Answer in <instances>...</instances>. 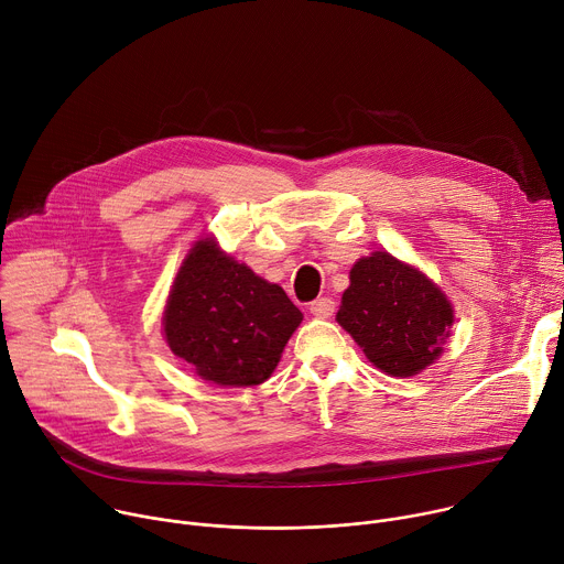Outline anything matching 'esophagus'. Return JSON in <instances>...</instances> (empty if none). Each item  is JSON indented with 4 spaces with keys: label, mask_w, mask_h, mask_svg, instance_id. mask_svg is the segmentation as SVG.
Masks as SVG:
<instances>
[{
    "label": "esophagus",
    "mask_w": 564,
    "mask_h": 564,
    "mask_svg": "<svg viewBox=\"0 0 564 564\" xmlns=\"http://www.w3.org/2000/svg\"><path fill=\"white\" fill-rule=\"evenodd\" d=\"M307 310H310V314H314L316 318H328V316H333V312H335V301H333L330 296H321V299L312 301Z\"/></svg>",
    "instance_id": "1"
}]
</instances>
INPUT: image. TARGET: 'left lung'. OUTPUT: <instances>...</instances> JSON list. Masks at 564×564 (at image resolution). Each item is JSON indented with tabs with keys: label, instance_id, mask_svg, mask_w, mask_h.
I'll return each mask as SVG.
<instances>
[{
	"label": "left lung",
	"instance_id": "8db88e82",
	"mask_svg": "<svg viewBox=\"0 0 564 564\" xmlns=\"http://www.w3.org/2000/svg\"><path fill=\"white\" fill-rule=\"evenodd\" d=\"M337 321L381 372L413 377L442 355L453 305L417 268L372 252L352 265Z\"/></svg>",
	"mask_w": 564,
	"mask_h": 564
}]
</instances>
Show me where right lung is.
<instances>
[{"label": "right lung", "mask_w": 564, "mask_h": 564, "mask_svg": "<svg viewBox=\"0 0 564 564\" xmlns=\"http://www.w3.org/2000/svg\"><path fill=\"white\" fill-rule=\"evenodd\" d=\"M303 321L281 285L227 257L214 236L196 240L172 285L163 330L176 357L216 386H259Z\"/></svg>", "instance_id": "add662e5"}]
</instances>
